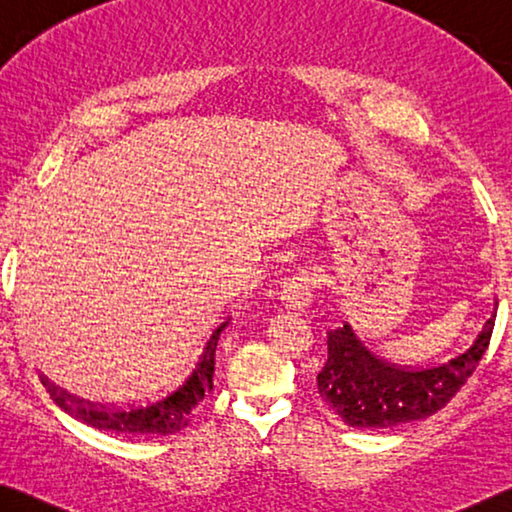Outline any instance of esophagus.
Wrapping results in <instances>:
<instances>
[{
    "instance_id": "obj_1",
    "label": "esophagus",
    "mask_w": 512,
    "mask_h": 512,
    "mask_svg": "<svg viewBox=\"0 0 512 512\" xmlns=\"http://www.w3.org/2000/svg\"><path fill=\"white\" fill-rule=\"evenodd\" d=\"M312 296H314V278L312 273L305 269L289 275L280 291L282 303H285L289 310H305V307L312 303Z\"/></svg>"
}]
</instances>
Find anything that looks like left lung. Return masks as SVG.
Masks as SVG:
<instances>
[{
	"label": "left lung",
	"mask_w": 512,
	"mask_h": 512,
	"mask_svg": "<svg viewBox=\"0 0 512 512\" xmlns=\"http://www.w3.org/2000/svg\"><path fill=\"white\" fill-rule=\"evenodd\" d=\"M492 312L465 351L428 367H401L362 346L348 323L328 330V360L316 376L321 399L353 428H392L442 410L488 351Z\"/></svg>",
	"instance_id": "1"
}]
</instances>
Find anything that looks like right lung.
I'll return each instance as SVG.
<instances>
[{
	"instance_id": "1",
	"label": "right lung",
	"mask_w": 512,
	"mask_h": 512,
	"mask_svg": "<svg viewBox=\"0 0 512 512\" xmlns=\"http://www.w3.org/2000/svg\"><path fill=\"white\" fill-rule=\"evenodd\" d=\"M225 326L227 321L214 328L212 335L200 346L196 358L173 383L157 389L145 399H132L127 403H93L68 394L47 376H40V383L63 412L84 421L86 426L97 428V431L123 435H173L189 426L193 410L205 399V394L214 389L216 344Z\"/></svg>"
}]
</instances>
